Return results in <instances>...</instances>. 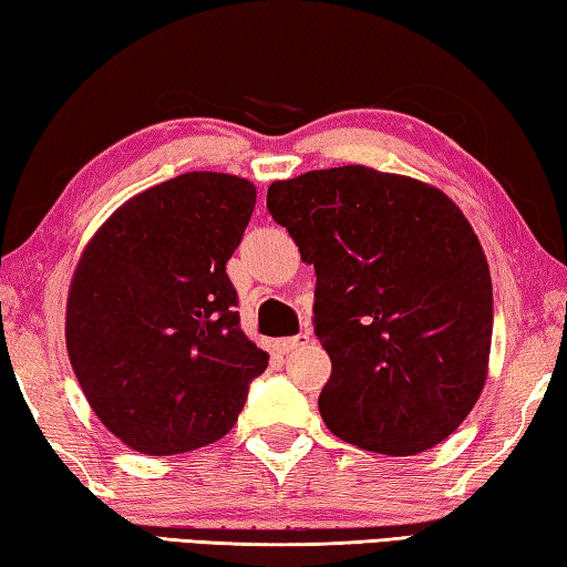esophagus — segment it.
I'll list each match as a JSON object with an SVG mask.
<instances>
[{"label": "esophagus", "mask_w": 567, "mask_h": 567, "mask_svg": "<svg viewBox=\"0 0 567 567\" xmlns=\"http://www.w3.org/2000/svg\"><path fill=\"white\" fill-rule=\"evenodd\" d=\"M309 341H311L309 333H299V336H289V339H278L274 346H276V351L289 353L293 349H301V346H306Z\"/></svg>", "instance_id": "34e87169"}]
</instances>
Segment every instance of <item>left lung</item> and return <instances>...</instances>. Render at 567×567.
<instances>
[{"mask_svg": "<svg viewBox=\"0 0 567 567\" xmlns=\"http://www.w3.org/2000/svg\"><path fill=\"white\" fill-rule=\"evenodd\" d=\"M266 206L316 268L329 431L383 455L449 439L481 399L493 339L491 268L453 198L349 164L274 182Z\"/></svg>", "mask_w": 567, "mask_h": 567, "instance_id": "8db88e82", "label": "left lung"}]
</instances>
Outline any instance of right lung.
Returning <instances> with one entry per match:
<instances>
[{
	"label": "right lung",
	"instance_id": "add662e5",
	"mask_svg": "<svg viewBox=\"0 0 567 567\" xmlns=\"http://www.w3.org/2000/svg\"><path fill=\"white\" fill-rule=\"evenodd\" d=\"M254 204L248 178L188 172L124 202L79 256L69 361L96 419L132 451L224 439L266 371L226 276Z\"/></svg>",
	"mask_w": 567,
	"mask_h": 567
}]
</instances>
